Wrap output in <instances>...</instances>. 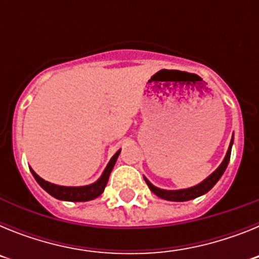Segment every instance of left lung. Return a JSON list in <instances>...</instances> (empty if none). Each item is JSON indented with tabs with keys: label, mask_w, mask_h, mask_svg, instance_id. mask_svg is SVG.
<instances>
[{
	"label": "left lung",
	"mask_w": 259,
	"mask_h": 259,
	"mask_svg": "<svg viewBox=\"0 0 259 259\" xmlns=\"http://www.w3.org/2000/svg\"><path fill=\"white\" fill-rule=\"evenodd\" d=\"M232 144H233V137L232 140H231L230 146H228V150H227V154L224 157L223 162L221 163V166L214 171L210 176H207L206 179L201 182L200 184L194 185V187H191V188H187V189H178V191H166V189H161V188H157L149 180L144 178L148 184V187L150 188V191L153 192L154 194H157L158 197L163 198V200L167 201H176V202H183V201H189V200H193V198H197L202 194L207 193L210 189L217 184L219 179H221V176L223 175V172L226 171L227 168V164L230 162V157H231V149H232Z\"/></svg>",
	"instance_id": "8db88e82"
}]
</instances>
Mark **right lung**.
Masks as SVG:
<instances>
[{
	"instance_id": "obj_1",
	"label": "right lung",
	"mask_w": 259,
	"mask_h": 259,
	"mask_svg": "<svg viewBox=\"0 0 259 259\" xmlns=\"http://www.w3.org/2000/svg\"><path fill=\"white\" fill-rule=\"evenodd\" d=\"M119 154H120V150H118V152L113 155V158L110 159L106 168H105V171L102 172L101 178H100L97 182L93 183V184L84 185V187H62V185L52 184V183L47 182V180H44L42 178H40L32 168L31 172L32 175H33V178L36 179V182L40 184L41 188L45 189L50 196H53V197L57 198V200L72 201V202H84V201L95 200L98 196H101L105 187H106L107 184V180H109L110 172L113 170V167L114 164H115L116 159H118Z\"/></svg>"
}]
</instances>
